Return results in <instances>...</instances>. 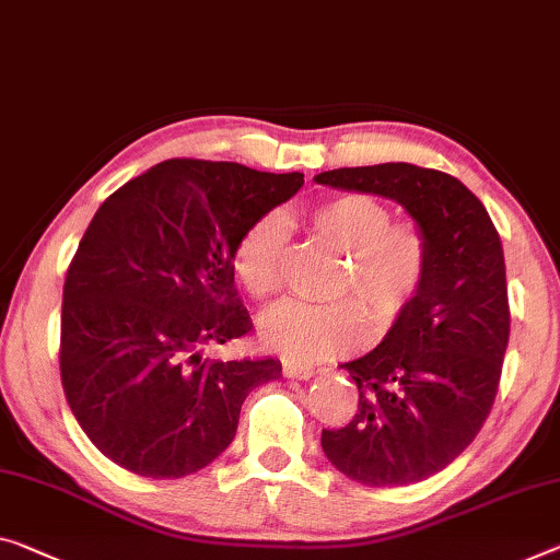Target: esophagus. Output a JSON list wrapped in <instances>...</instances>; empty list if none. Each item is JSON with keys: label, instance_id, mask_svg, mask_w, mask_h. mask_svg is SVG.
<instances>
[{"label": "esophagus", "instance_id": "esophagus-1", "mask_svg": "<svg viewBox=\"0 0 560 560\" xmlns=\"http://www.w3.org/2000/svg\"><path fill=\"white\" fill-rule=\"evenodd\" d=\"M282 373L288 377H298V381H307V377L315 375V370L310 365L295 363V360H285V363H282Z\"/></svg>", "mask_w": 560, "mask_h": 560}]
</instances>
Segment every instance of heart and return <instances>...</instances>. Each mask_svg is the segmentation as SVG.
<instances>
[{
    "label": "heart",
    "mask_w": 560,
    "mask_h": 560,
    "mask_svg": "<svg viewBox=\"0 0 560 560\" xmlns=\"http://www.w3.org/2000/svg\"><path fill=\"white\" fill-rule=\"evenodd\" d=\"M305 218L317 237L346 253L338 292L358 296L373 315L375 328H390L425 282V232L412 220H390V210L381 200L358 192L315 202ZM285 243L288 225L278 212L262 214L240 235L232 262L237 280L255 300L278 292ZM357 301L285 300L265 313L260 338L272 352L303 363L342 355L368 335V313Z\"/></svg>",
    "instance_id": "1"
}]
</instances>
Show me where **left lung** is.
<instances>
[{"label": "left lung", "mask_w": 560, "mask_h": 560, "mask_svg": "<svg viewBox=\"0 0 560 560\" xmlns=\"http://www.w3.org/2000/svg\"><path fill=\"white\" fill-rule=\"evenodd\" d=\"M317 185L381 195L425 232L430 265L381 346L342 363L358 410L323 451L363 486H410L458 458L493 408L511 335L505 260L483 202L460 179L408 162L340 167Z\"/></svg>", "instance_id": "obj_1"}]
</instances>
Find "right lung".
Listing matches in <instances>:
<instances>
[{"mask_svg":"<svg viewBox=\"0 0 560 560\" xmlns=\"http://www.w3.org/2000/svg\"><path fill=\"white\" fill-rule=\"evenodd\" d=\"M303 183L165 160L94 212L67 270L59 370L72 416L112 463L144 478L197 472L232 443L250 390L280 377V360L202 350L253 330L235 245Z\"/></svg>","mask_w":560,"mask_h":560,"instance_id":"obj_1","label":"right lung"}]
</instances>
